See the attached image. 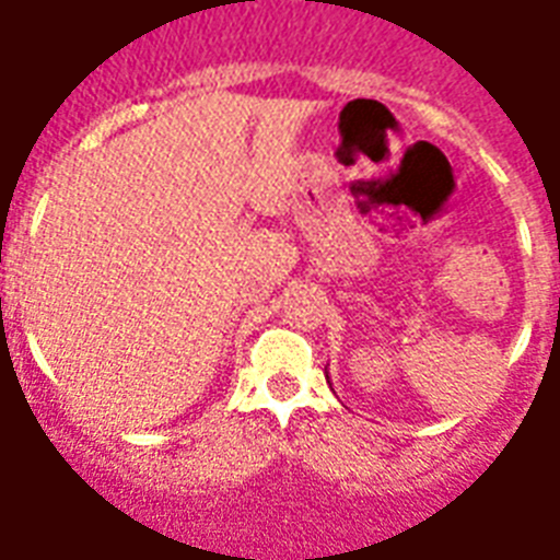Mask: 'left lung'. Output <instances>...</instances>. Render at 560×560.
<instances>
[{
  "label": "left lung",
  "mask_w": 560,
  "mask_h": 560,
  "mask_svg": "<svg viewBox=\"0 0 560 560\" xmlns=\"http://www.w3.org/2000/svg\"><path fill=\"white\" fill-rule=\"evenodd\" d=\"M326 382H329V375H326Z\"/></svg>",
  "instance_id": "left-lung-1"
}]
</instances>
